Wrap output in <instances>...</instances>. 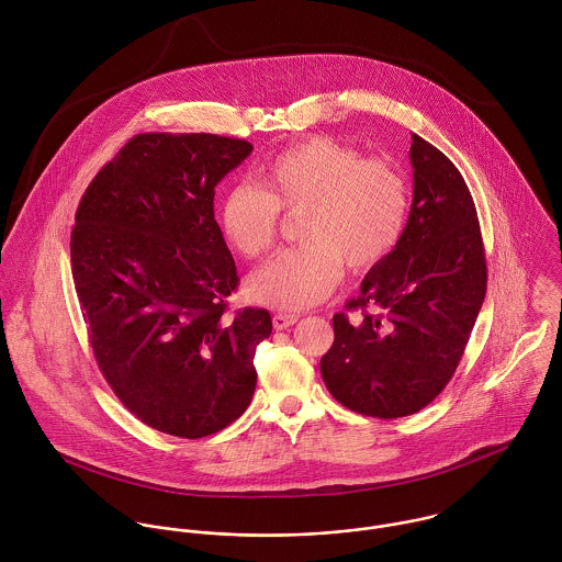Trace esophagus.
I'll list each match as a JSON object with an SVG mask.
<instances>
[{"label": "esophagus", "instance_id": "1", "mask_svg": "<svg viewBox=\"0 0 562 562\" xmlns=\"http://www.w3.org/2000/svg\"><path fill=\"white\" fill-rule=\"evenodd\" d=\"M297 322H300V315H293V313H276L273 315V328L276 330H286Z\"/></svg>", "mask_w": 562, "mask_h": 562}]
</instances>
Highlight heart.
<instances>
[{"label": "heart", "instance_id": "obj_1", "mask_svg": "<svg viewBox=\"0 0 562 562\" xmlns=\"http://www.w3.org/2000/svg\"><path fill=\"white\" fill-rule=\"evenodd\" d=\"M260 189L236 184L220 209L225 240L245 258L271 249L280 211L302 213L304 245L284 249L247 282L251 300L280 311H304L337 289L345 265L369 271L397 247L411 209L408 182L386 158L335 138L300 140L258 171Z\"/></svg>", "mask_w": 562, "mask_h": 562}]
</instances>
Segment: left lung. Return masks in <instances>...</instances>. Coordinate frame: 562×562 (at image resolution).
<instances>
[{"instance_id":"1","label":"left lung","mask_w":562,"mask_h":562,"mask_svg":"<svg viewBox=\"0 0 562 562\" xmlns=\"http://www.w3.org/2000/svg\"><path fill=\"white\" fill-rule=\"evenodd\" d=\"M415 176L406 229L333 317L322 375L345 408L397 419L426 408L464 353L486 293V258L473 198L448 156L413 134ZM375 307L378 314H369Z\"/></svg>"}]
</instances>
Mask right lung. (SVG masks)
<instances>
[{
    "label": "right lung",
    "mask_w": 562,
    "mask_h": 562,
    "mask_svg": "<svg viewBox=\"0 0 562 562\" xmlns=\"http://www.w3.org/2000/svg\"><path fill=\"white\" fill-rule=\"evenodd\" d=\"M251 149L206 132L136 134L76 211L71 271L98 367L136 419L180 439L245 413L256 345L271 335L265 308L227 313L238 276L213 209Z\"/></svg>",
    "instance_id": "add662e5"
}]
</instances>
